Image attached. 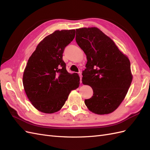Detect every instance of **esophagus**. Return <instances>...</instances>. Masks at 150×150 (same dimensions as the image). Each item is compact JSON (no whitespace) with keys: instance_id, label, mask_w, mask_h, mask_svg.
<instances>
[{"instance_id":"34e87169","label":"esophagus","mask_w":150,"mask_h":150,"mask_svg":"<svg viewBox=\"0 0 150 150\" xmlns=\"http://www.w3.org/2000/svg\"><path fill=\"white\" fill-rule=\"evenodd\" d=\"M78 74L79 76V78H80V83H82V81H81V80H82V74H81V72H79Z\"/></svg>"}]
</instances>
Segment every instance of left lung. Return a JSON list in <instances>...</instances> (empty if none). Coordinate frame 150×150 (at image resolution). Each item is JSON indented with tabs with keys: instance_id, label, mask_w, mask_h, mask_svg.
Listing matches in <instances>:
<instances>
[{
	"instance_id": "left-lung-1",
	"label": "left lung",
	"mask_w": 150,
	"mask_h": 150,
	"mask_svg": "<svg viewBox=\"0 0 150 150\" xmlns=\"http://www.w3.org/2000/svg\"><path fill=\"white\" fill-rule=\"evenodd\" d=\"M76 32V41L88 61L83 83L93 91V96L84 103L95 114H109L120 105L132 82L129 59L98 28H80Z\"/></svg>"
}]
</instances>
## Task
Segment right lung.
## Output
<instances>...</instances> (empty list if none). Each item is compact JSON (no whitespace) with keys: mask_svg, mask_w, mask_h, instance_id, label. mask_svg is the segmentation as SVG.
<instances>
[{"mask_svg":"<svg viewBox=\"0 0 150 150\" xmlns=\"http://www.w3.org/2000/svg\"><path fill=\"white\" fill-rule=\"evenodd\" d=\"M74 37V29L56 30L40 42L27 63L24 90L40 112L51 114L59 111L71 91L79 87L78 74L69 73L62 60L65 47Z\"/></svg>","mask_w":150,"mask_h":150,"instance_id":"obj_1","label":"right lung"}]
</instances>
